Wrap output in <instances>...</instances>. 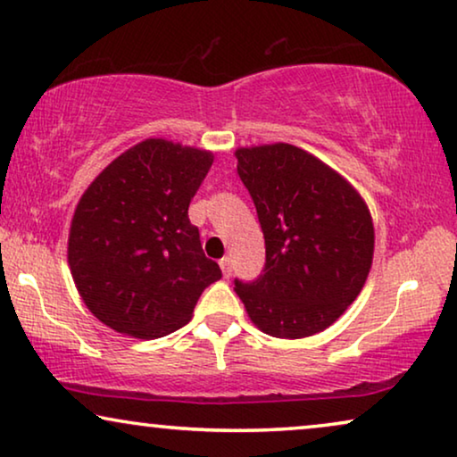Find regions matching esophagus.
<instances>
[{"label":"esophagus","mask_w":457,"mask_h":457,"mask_svg":"<svg viewBox=\"0 0 457 457\" xmlns=\"http://www.w3.org/2000/svg\"><path fill=\"white\" fill-rule=\"evenodd\" d=\"M218 264H220L222 277H224V278H230V274H233V266H230V258H222L220 262H218Z\"/></svg>","instance_id":"esophagus-1"}]
</instances>
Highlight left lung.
<instances>
[{"label": "left lung", "instance_id": "obj_1", "mask_svg": "<svg viewBox=\"0 0 457 457\" xmlns=\"http://www.w3.org/2000/svg\"><path fill=\"white\" fill-rule=\"evenodd\" d=\"M235 158L266 241L264 274L253 283L235 280L237 295L262 333H320L366 285L374 255L370 210L343 174L302 147H237Z\"/></svg>", "mask_w": 457, "mask_h": 457}]
</instances>
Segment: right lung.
<instances>
[{"label":"right lung","mask_w":457,"mask_h":457,"mask_svg":"<svg viewBox=\"0 0 457 457\" xmlns=\"http://www.w3.org/2000/svg\"><path fill=\"white\" fill-rule=\"evenodd\" d=\"M212 162L208 149L145 139L112 160L80 195L68 266L83 303L105 327L135 339L170 335L222 277L189 222Z\"/></svg>","instance_id":"right-lung-1"}]
</instances>
